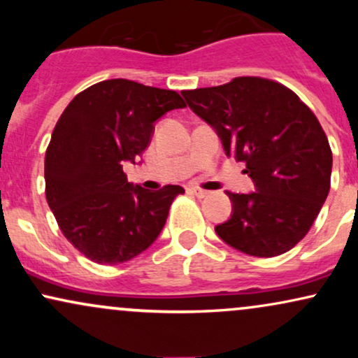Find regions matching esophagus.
Segmentation results:
<instances>
[{
	"instance_id": "34e87169",
	"label": "esophagus",
	"mask_w": 358,
	"mask_h": 358,
	"mask_svg": "<svg viewBox=\"0 0 358 358\" xmlns=\"http://www.w3.org/2000/svg\"><path fill=\"white\" fill-rule=\"evenodd\" d=\"M188 192L192 193V195L199 196V199H203V196L208 195L207 190H202V188H188Z\"/></svg>"
}]
</instances>
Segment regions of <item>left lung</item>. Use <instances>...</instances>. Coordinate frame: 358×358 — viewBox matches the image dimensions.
I'll return each instance as SVG.
<instances>
[{"instance_id": "8db88e82", "label": "left lung", "mask_w": 358, "mask_h": 358, "mask_svg": "<svg viewBox=\"0 0 358 358\" xmlns=\"http://www.w3.org/2000/svg\"><path fill=\"white\" fill-rule=\"evenodd\" d=\"M182 96L217 131L225 155L245 163L256 187L227 192L232 215L217 225V236L256 257L293 249L330 192L331 150L311 109L291 89L262 77H236Z\"/></svg>"}]
</instances>
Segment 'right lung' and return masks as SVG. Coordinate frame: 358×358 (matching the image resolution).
Returning a JSON list of instances; mask_svg holds the SVG:
<instances>
[{
	"instance_id": "right-lung-1",
	"label": "right lung",
	"mask_w": 358,
	"mask_h": 358,
	"mask_svg": "<svg viewBox=\"0 0 358 358\" xmlns=\"http://www.w3.org/2000/svg\"><path fill=\"white\" fill-rule=\"evenodd\" d=\"M185 106L175 90L110 79L82 90L62 113L45 153V195L65 239L90 261L121 264L159 236L185 190L134 187L122 165L141 156L163 114Z\"/></svg>"
}]
</instances>
